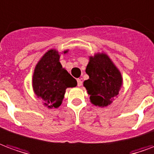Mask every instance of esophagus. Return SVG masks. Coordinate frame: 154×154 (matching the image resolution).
Here are the masks:
<instances>
[{
  "instance_id": "34e87169",
  "label": "esophagus",
  "mask_w": 154,
  "mask_h": 154,
  "mask_svg": "<svg viewBox=\"0 0 154 154\" xmlns=\"http://www.w3.org/2000/svg\"><path fill=\"white\" fill-rule=\"evenodd\" d=\"M82 85V80L81 79H77V86L78 87H81Z\"/></svg>"
}]
</instances>
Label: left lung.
<instances>
[{"label": "left lung", "instance_id": "left-lung-1", "mask_svg": "<svg viewBox=\"0 0 154 154\" xmlns=\"http://www.w3.org/2000/svg\"><path fill=\"white\" fill-rule=\"evenodd\" d=\"M86 72L89 79L84 81L83 86L90 95L91 102L99 107L110 106L123 85L119 68L106 53L101 52L89 56Z\"/></svg>", "mask_w": 154, "mask_h": 154}]
</instances>
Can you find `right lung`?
I'll list each match as a JSON object with an SVG mask.
<instances>
[{
  "mask_svg": "<svg viewBox=\"0 0 154 154\" xmlns=\"http://www.w3.org/2000/svg\"><path fill=\"white\" fill-rule=\"evenodd\" d=\"M67 53L68 49L62 54ZM60 54L54 48L48 50L36 64L32 77L34 92L48 109L60 106L66 89L77 85L76 79L60 63Z\"/></svg>",
  "mask_w": 154,
  "mask_h": 154,
  "instance_id": "add662e5",
  "label": "right lung"
}]
</instances>
